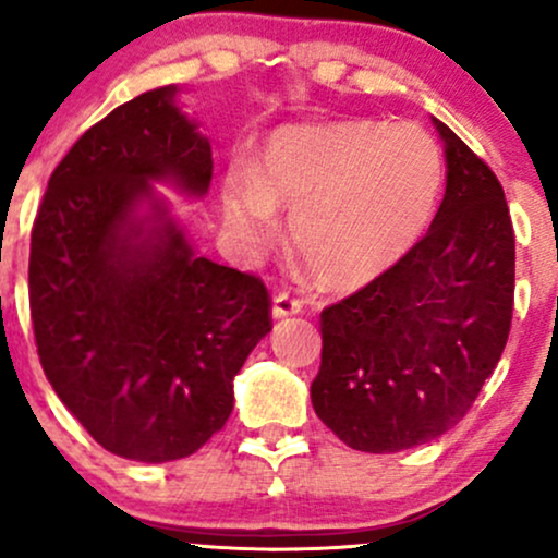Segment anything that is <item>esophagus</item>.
Here are the masks:
<instances>
[{
	"label": "esophagus",
	"instance_id": "obj_1",
	"mask_svg": "<svg viewBox=\"0 0 558 558\" xmlns=\"http://www.w3.org/2000/svg\"><path fill=\"white\" fill-rule=\"evenodd\" d=\"M301 311H303L301 298H292L290 292H277V295H274V316H277V319L301 314Z\"/></svg>",
	"mask_w": 558,
	"mask_h": 558
}]
</instances>
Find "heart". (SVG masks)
I'll return each mask as SVG.
<instances>
[{
    "label": "heart",
    "mask_w": 558,
    "mask_h": 558,
    "mask_svg": "<svg viewBox=\"0 0 558 558\" xmlns=\"http://www.w3.org/2000/svg\"><path fill=\"white\" fill-rule=\"evenodd\" d=\"M441 181L436 143L415 124L369 119L279 130L253 172L231 170L223 213L233 236L263 253L290 242L329 287L367 284L421 236Z\"/></svg>",
    "instance_id": "b5f03b06"
}]
</instances>
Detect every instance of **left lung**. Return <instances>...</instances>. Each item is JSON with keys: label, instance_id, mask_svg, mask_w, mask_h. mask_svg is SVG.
I'll use <instances>...</instances> for the list:
<instances>
[{"label": "left lung", "instance_id": "left-lung-1", "mask_svg": "<svg viewBox=\"0 0 558 558\" xmlns=\"http://www.w3.org/2000/svg\"><path fill=\"white\" fill-rule=\"evenodd\" d=\"M447 191L421 242L322 311L316 415L359 452L439 439L476 401L506 349L517 236L495 172L434 119Z\"/></svg>", "mask_w": 558, "mask_h": 558}]
</instances>
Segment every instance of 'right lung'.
<instances>
[{
    "label": "right lung",
    "instance_id": "right-lung-1",
    "mask_svg": "<svg viewBox=\"0 0 558 558\" xmlns=\"http://www.w3.org/2000/svg\"><path fill=\"white\" fill-rule=\"evenodd\" d=\"M175 93L137 95L71 146L28 255L47 380L100 447L141 463L205 447L229 421L233 377L271 332L266 284L196 255L154 194L151 181H167L205 196L213 181V148Z\"/></svg>",
    "mask_w": 558,
    "mask_h": 558
}]
</instances>
